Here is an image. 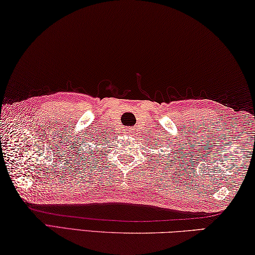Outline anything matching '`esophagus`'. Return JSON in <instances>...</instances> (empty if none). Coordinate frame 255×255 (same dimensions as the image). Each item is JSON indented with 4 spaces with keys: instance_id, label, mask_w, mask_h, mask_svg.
<instances>
[{
    "instance_id": "1",
    "label": "esophagus",
    "mask_w": 255,
    "mask_h": 255,
    "mask_svg": "<svg viewBox=\"0 0 255 255\" xmlns=\"http://www.w3.org/2000/svg\"><path fill=\"white\" fill-rule=\"evenodd\" d=\"M133 132V129L132 128H126L125 129V133H126V135H130V133H132Z\"/></svg>"
}]
</instances>
